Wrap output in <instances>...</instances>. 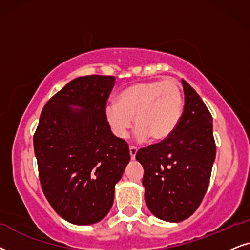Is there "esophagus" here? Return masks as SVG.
<instances>
[{"mask_svg": "<svg viewBox=\"0 0 250 250\" xmlns=\"http://www.w3.org/2000/svg\"><path fill=\"white\" fill-rule=\"evenodd\" d=\"M129 152H130V159L135 160L136 154H137V148L134 147V146H130V147H129Z\"/></svg>", "mask_w": 250, "mask_h": 250, "instance_id": "obj_1", "label": "esophagus"}]
</instances>
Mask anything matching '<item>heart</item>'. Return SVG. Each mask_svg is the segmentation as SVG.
Masks as SVG:
<instances>
[{
  "label": "heart",
  "mask_w": 250,
  "mask_h": 250,
  "mask_svg": "<svg viewBox=\"0 0 250 250\" xmlns=\"http://www.w3.org/2000/svg\"><path fill=\"white\" fill-rule=\"evenodd\" d=\"M184 109L182 89L174 80L135 83L118 97V105L109 104L105 115L113 134L127 138L135 120V136L144 141L168 138L181 121Z\"/></svg>",
  "instance_id": "1"
}]
</instances>
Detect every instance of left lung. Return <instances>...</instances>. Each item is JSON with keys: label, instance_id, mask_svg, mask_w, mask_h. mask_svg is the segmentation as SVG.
I'll use <instances>...</instances> for the list:
<instances>
[{"label": "left lung", "instance_id": "obj_1", "mask_svg": "<svg viewBox=\"0 0 250 250\" xmlns=\"http://www.w3.org/2000/svg\"><path fill=\"white\" fill-rule=\"evenodd\" d=\"M184 111L175 131L136 154L144 168L143 186L149 211L177 223L197 210L207 191L216 156L212 118L194 89L182 80Z\"/></svg>", "mask_w": 250, "mask_h": 250}]
</instances>
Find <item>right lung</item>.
Instances as JSON below:
<instances>
[{"instance_id":"right-lung-1","label":"right lung","mask_w":250,"mask_h":250,"mask_svg":"<svg viewBox=\"0 0 250 250\" xmlns=\"http://www.w3.org/2000/svg\"><path fill=\"white\" fill-rule=\"evenodd\" d=\"M114 76H80L46 103L34 135L41 186L49 204L72 224L101 222L130 161L128 144L113 135L105 106Z\"/></svg>"}]
</instances>
